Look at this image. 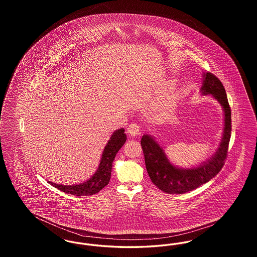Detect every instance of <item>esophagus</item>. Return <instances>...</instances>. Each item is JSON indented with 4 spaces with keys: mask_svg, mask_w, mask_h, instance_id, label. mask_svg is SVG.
I'll return each mask as SVG.
<instances>
[{
    "mask_svg": "<svg viewBox=\"0 0 257 257\" xmlns=\"http://www.w3.org/2000/svg\"><path fill=\"white\" fill-rule=\"evenodd\" d=\"M128 133L131 136H138L141 134V128L138 123H132L128 127Z\"/></svg>",
    "mask_w": 257,
    "mask_h": 257,
    "instance_id": "1",
    "label": "esophagus"
}]
</instances>
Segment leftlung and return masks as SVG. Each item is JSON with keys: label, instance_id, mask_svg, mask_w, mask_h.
<instances>
[{"label": "left lung", "instance_id": "left-lung-1", "mask_svg": "<svg viewBox=\"0 0 257 257\" xmlns=\"http://www.w3.org/2000/svg\"><path fill=\"white\" fill-rule=\"evenodd\" d=\"M203 77L202 93L212 94L224 111L223 136L214 157L195 169H177L169 162L163 148L150 136H143L141 141L148 175L152 183L167 194L181 195L206 183L220 172L226 160L231 136V109L220 79L210 72L204 73Z\"/></svg>", "mask_w": 257, "mask_h": 257}]
</instances>
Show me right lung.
Segmentation results:
<instances>
[{
    "mask_svg": "<svg viewBox=\"0 0 257 257\" xmlns=\"http://www.w3.org/2000/svg\"><path fill=\"white\" fill-rule=\"evenodd\" d=\"M126 142V135L124 134V129L121 128L115 131L111 135L109 143L105 147L102 154V158L100 161L99 167L94 175L87 180L86 182L72 185V186H64L49 182L55 188L61 190L69 195L74 196H92L97 194L104 187H106L110 179V172L112 167V161L115 158L116 153L122 147Z\"/></svg>",
    "mask_w": 257,
    "mask_h": 257,
    "instance_id": "obj_1",
    "label": "right lung"
}]
</instances>
